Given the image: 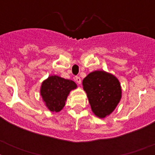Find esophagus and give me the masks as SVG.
Here are the masks:
<instances>
[{
    "instance_id": "obj_1",
    "label": "esophagus",
    "mask_w": 155,
    "mask_h": 155,
    "mask_svg": "<svg viewBox=\"0 0 155 155\" xmlns=\"http://www.w3.org/2000/svg\"><path fill=\"white\" fill-rule=\"evenodd\" d=\"M75 80L78 84H81V79H80V77H79V76H76Z\"/></svg>"
}]
</instances>
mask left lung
Returning a JSON list of instances; mask_svg holds the SVG:
<instances>
[{
    "label": "left lung",
    "instance_id": "8db88e82",
    "mask_svg": "<svg viewBox=\"0 0 155 155\" xmlns=\"http://www.w3.org/2000/svg\"><path fill=\"white\" fill-rule=\"evenodd\" d=\"M83 87L92 111L100 118L113 113L121 98V87L117 78L104 71H95L83 80Z\"/></svg>",
    "mask_w": 155,
    "mask_h": 155
}]
</instances>
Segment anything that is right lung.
<instances>
[{"label":"right lung","instance_id":"right-lung-1","mask_svg":"<svg viewBox=\"0 0 155 155\" xmlns=\"http://www.w3.org/2000/svg\"><path fill=\"white\" fill-rule=\"evenodd\" d=\"M77 85L74 81L57 75H51L42 84L40 93L48 109L58 113L65 105L68 96Z\"/></svg>","mask_w":155,"mask_h":155}]
</instances>
